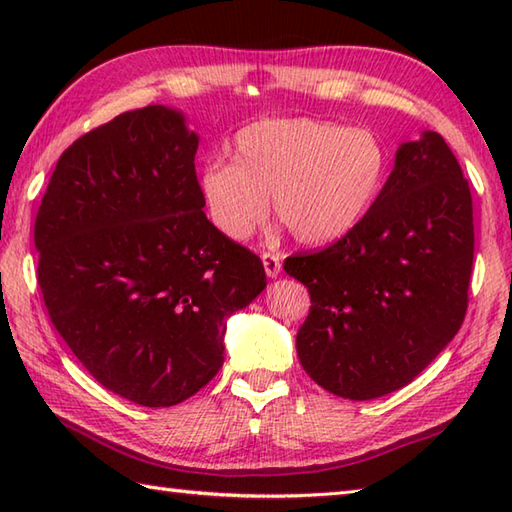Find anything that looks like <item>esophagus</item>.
<instances>
[{"instance_id": "34e87169", "label": "esophagus", "mask_w": 512, "mask_h": 512, "mask_svg": "<svg viewBox=\"0 0 512 512\" xmlns=\"http://www.w3.org/2000/svg\"><path fill=\"white\" fill-rule=\"evenodd\" d=\"M262 264H264V270H266V275H268L270 279L279 277V273H281V257H279V255H275V253H264V255H262Z\"/></svg>"}]
</instances>
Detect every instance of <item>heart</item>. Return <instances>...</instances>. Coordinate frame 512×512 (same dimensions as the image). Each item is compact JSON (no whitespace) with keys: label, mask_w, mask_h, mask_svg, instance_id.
Returning a JSON list of instances; mask_svg holds the SVG:
<instances>
[{"label":"heart","mask_w":512,"mask_h":512,"mask_svg":"<svg viewBox=\"0 0 512 512\" xmlns=\"http://www.w3.org/2000/svg\"><path fill=\"white\" fill-rule=\"evenodd\" d=\"M389 151L367 127L317 118H264L237 132L233 162L204 165L198 187L213 226L246 239L268 198L299 242L321 246L352 233L383 193Z\"/></svg>","instance_id":"heart-1"}]
</instances>
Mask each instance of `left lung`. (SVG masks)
<instances>
[{"label":"left lung","instance_id":"obj_1","mask_svg":"<svg viewBox=\"0 0 512 512\" xmlns=\"http://www.w3.org/2000/svg\"><path fill=\"white\" fill-rule=\"evenodd\" d=\"M473 244L471 189L449 145L436 132L402 143L365 220L286 259L312 301L297 332L306 374L350 400L409 385L460 330Z\"/></svg>","mask_w":512,"mask_h":512}]
</instances>
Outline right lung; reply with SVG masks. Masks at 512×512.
Returning a JSON list of instances; mask_svg holds the SVG:
<instances>
[{
	"label": "right lung",
	"instance_id": "add662e5",
	"mask_svg": "<svg viewBox=\"0 0 512 512\" xmlns=\"http://www.w3.org/2000/svg\"><path fill=\"white\" fill-rule=\"evenodd\" d=\"M198 143L173 107L116 116L63 151L35 222L54 328L105 389L143 407L209 383L226 319L266 288L259 257L206 220Z\"/></svg>",
	"mask_w": 512,
	"mask_h": 512
}]
</instances>
